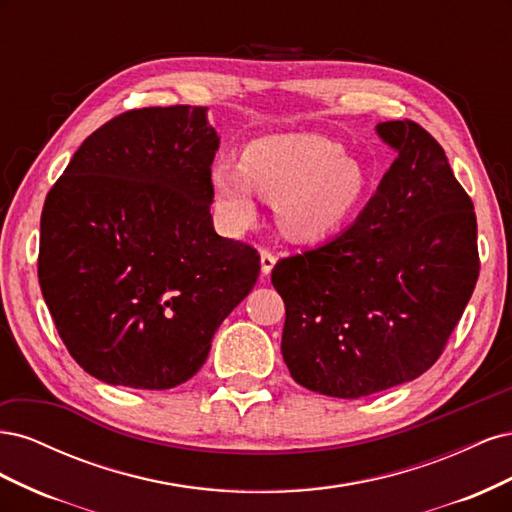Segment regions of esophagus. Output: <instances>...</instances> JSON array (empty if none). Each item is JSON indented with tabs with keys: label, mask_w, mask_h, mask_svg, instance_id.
<instances>
[{
	"label": "esophagus",
	"mask_w": 512,
	"mask_h": 512,
	"mask_svg": "<svg viewBox=\"0 0 512 512\" xmlns=\"http://www.w3.org/2000/svg\"><path fill=\"white\" fill-rule=\"evenodd\" d=\"M273 267H275V256H273V252L262 250V252H260V269H262V275H269V273L273 271Z\"/></svg>",
	"instance_id": "esophagus-1"
}]
</instances>
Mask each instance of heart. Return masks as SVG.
Masks as SVG:
<instances>
[{
	"mask_svg": "<svg viewBox=\"0 0 512 512\" xmlns=\"http://www.w3.org/2000/svg\"><path fill=\"white\" fill-rule=\"evenodd\" d=\"M211 188L222 220L241 228L254 220L256 190L275 203L277 224L294 241H318L342 228L363 205L369 177L359 160L320 134H275L252 141L241 164L220 160Z\"/></svg>",
	"mask_w": 512,
	"mask_h": 512,
	"instance_id": "obj_1",
	"label": "heart"
}]
</instances>
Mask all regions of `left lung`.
Listing matches in <instances>:
<instances>
[{
  "mask_svg": "<svg viewBox=\"0 0 512 512\" xmlns=\"http://www.w3.org/2000/svg\"><path fill=\"white\" fill-rule=\"evenodd\" d=\"M397 158L342 235L282 258V354L294 382L359 399L440 359L478 280L476 213L440 143L418 123L376 126Z\"/></svg>",
  "mask_w": 512,
  "mask_h": 512,
  "instance_id": "obj_1",
  "label": "left lung"
}]
</instances>
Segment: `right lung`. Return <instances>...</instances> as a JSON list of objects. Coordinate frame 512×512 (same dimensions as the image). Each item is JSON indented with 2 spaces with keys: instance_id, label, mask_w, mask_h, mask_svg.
Returning <instances> with one entry per match:
<instances>
[{
  "instance_id": "obj_1",
  "label": "right lung",
  "mask_w": 512,
  "mask_h": 512,
  "mask_svg": "<svg viewBox=\"0 0 512 512\" xmlns=\"http://www.w3.org/2000/svg\"><path fill=\"white\" fill-rule=\"evenodd\" d=\"M220 138L205 106L134 108L87 136L46 194L38 280L87 374L164 391L207 361L260 256L211 220Z\"/></svg>"
}]
</instances>
